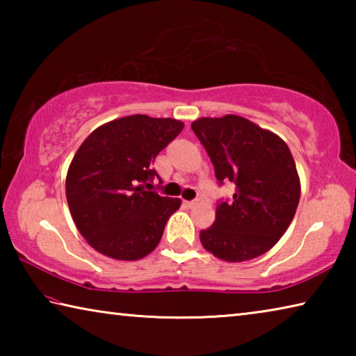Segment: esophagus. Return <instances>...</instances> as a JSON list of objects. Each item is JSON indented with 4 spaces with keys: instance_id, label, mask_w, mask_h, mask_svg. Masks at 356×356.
Returning <instances> with one entry per match:
<instances>
[{
    "instance_id": "1",
    "label": "esophagus",
    "mask_w": 356,
    "mask_h": 356,
    "mask_svg": "<svg viewBox=\"0 0 356 356\" xmlns=\"http://www.w3.org/2000/svg\"><path fill=\"white\" fill-rule=\"evenodd\" d=\"M184 206H185V207H188V209H191V207H195V206H196V201H184Z\"/></svg>"
}]
</instances>
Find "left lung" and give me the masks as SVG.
<instances>
[{"label": "left lung", "instance_id": "obj_1", "mask_svg": "<svg viewBox=\"0 0 356 356\" xmlns=\"http://www.w3.org/2000/svg\"><path fill=\"white\" fill-rule=\"evenodd\" d=\"M215 166V176L236 184L231 202L216 206L201 243L226 262H245L272 250L284 236L300 201V177L287 144L236 114L191 124Z\"/></svg>", "mask_w": 356, "mask_h": 356}]
</instances>
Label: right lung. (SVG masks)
Masks as SVG:
<instances>
[{
	"label": "right lung",
	"mask_w": 356,
	"mask_h": 356,
	"mask_svg": "<svg viewBox=\"0 0 356 356\" xmlns=\"http://www.w3.org/2000/svg\"><path fill=\"white\" fill-rule=\"evenodd\" d=\"M182 129V120L134 114L100 125L78 147L65 197L76 229L100 254L138 261L160 243L182 201L146 186L156 176L155 156Z\"/></svg>",
	"instance_id": "right-lung-1"
}]
</instances>
